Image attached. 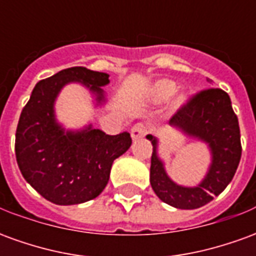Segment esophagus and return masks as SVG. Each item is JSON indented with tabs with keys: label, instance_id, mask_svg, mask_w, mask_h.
I'll list each match as a JSON object with an SVG mask.
<instances>
[{
	"label": "esophagus",
	"instance_id": "34e87169",
	"mask_svg": "<svg viewBox=\"0 0 256 256\" xmlns=\"http://www.w3.org/2000/svg\"><path fill=\"white\" fill-rule=\"evenodd\" d=\"M150 132V126L144 122H140L137 124H134L133 128H132V137L133 140H140L145 137L146 134Z\"/></svg>",
	"mask_w": 256,
	"mask_h": 256
}]
</instances>
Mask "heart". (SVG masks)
<instances>
[{"instance_id": "obj_1", "label": "heart", "mask_w": 256, "mask_h": 256, "mask_svg": "<svg viewBox=\"0 0 256 256\" xmlns=\"http://www.w3.org/2000/svg\"><path fill=\"white\" fill-rule=\"evenodd\" d=\"M177 90V86L174 82H170V80H160L156 84V94L162 97V98H168L172 97Z\"/></svg>"}]
</instances>
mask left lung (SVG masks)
<instances>
[{
  "instance_id": "left-lung-1",
  "label": "left lung",
  "mask_w": 256,
  "mask_h": 256,
  "mask_svg": "<svg viewBox=\"0 0 256 256\" xmlns=\"http://www.w3.org/2000/svg\"><path fill=\"white\" fill-rule=\"evenodd\" d=\"M208 82L212 80L208 79ZM168 123L206 141L212 154V163L200 185L194 188L180 186L167 177L158 158V140L146 136L154 145L150 158L152 189L162 202L176 208L203 207L229 185L242 158L238 119L232 108L230 97L218 88L200 90L170 118Z\"/></svg>"
}]
</instances>
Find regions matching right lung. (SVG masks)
I'll return each instance as SVG.
<instances>
[{
    "label": "right lung",
    "mask_w": 256,
    "mask_h": 256,
    "mask_svg": "<svg viewBox=\"0 0 256 256\" xmlns=\"http://www.w3.org/2000/svg\"><path fill=\"white\" fill-rule=\"evenodd\" d=\"M78 80L104 100L110 75L86 67L62 70L36 84L20 114L14 152L22 176L36 192L58 206L97 198L108 184L114 160L132 145L128 133L108 136L98 128L64 132L54 120L53 102L68 82Z\"/></svg>",
    "instance_id": "add662e5"
}]
</instances>
